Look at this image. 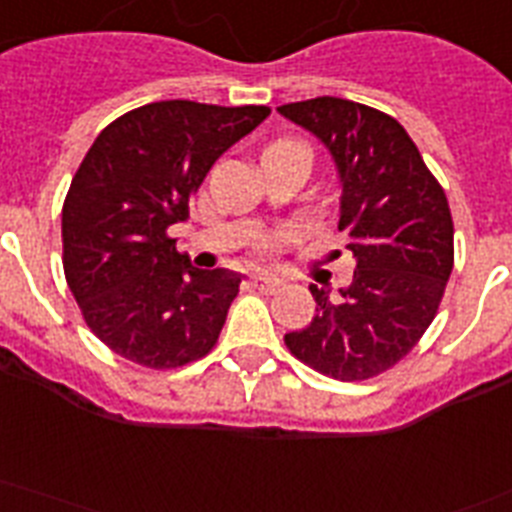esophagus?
Here are the masks:
<instances>
[{
  "label": "esophagus",
  "instance_id": "1",
  "mask_svg": "<svg viewBox=\"0 0 512 512\" xmlns=\"http://www.w3.org/2000/svg\"><path fill=\"white\" fill-rule=\"evenodd\" d=\"M251 285L256 287V290H261V293H277L282 287V280L280 277H272V274L259 272L251 277Z\"/></svg>",
  "mask_w": 512,
  "mask_h": 512
}]
</instances>
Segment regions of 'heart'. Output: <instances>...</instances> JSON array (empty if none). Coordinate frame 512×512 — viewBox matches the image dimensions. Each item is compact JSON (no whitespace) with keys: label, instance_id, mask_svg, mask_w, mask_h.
<instances>
[{"label":"heart","instance_id":"1","mask_svg":"<svg viewBox=\"0 0 512 512\" xmlns=\"http://www.w3.org/2000/svg\"><path fill=\"white\" fill-rule=\"evenodd\" d=\"M290 143H295V141H277V143H272V146H266V149H277V146H290ZM282 243H285V235H274V238H261L259 243H256V251H259L261 256H266V253H272L277 246H282Z\"/></svg>","mask_w":512,"mask_h":512}]
</instances>
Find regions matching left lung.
I'll return each mask as SVG.
<instances>
[{"mask_svg":"<svg viewBox=\"0 0 512 512\" xmlns=\"http://www.w3.org/2000/svg\"><path fill=\"white\" fill-rule=\"evenodd\" d=\"M316 135L340 175V230L356 259L337 295L308 285L316 316L285 342L295 358L342 382L400 361L437 314L453 272V217L395 117L358 101L316 96L277 107Z\"/></svg>","mask_w":512,"mask_h":512,"instance_id":"8db88e82","label":"left lung"}]
</instances>
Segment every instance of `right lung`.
Returning <instances> with one entry per match:
<instances>
[{
	"mask_svg": "<svg viewBox=\"0 0 512 512\" xmlns=\"http://www.w3.org/2000/svg\"><path fill=\"white\" fill-rule=\"evenodd\" d=\"M269 117L266 107L154 101L101 130L62 206L65 277L107 348L149 369L206 356L240 274L196 269L170 227L219 156Z\"/></svg>",
	"mask_w": 512,
	"mask_h": 512,
	"instance_id": "1",
	"label": "right lung"
}]
</instances>
